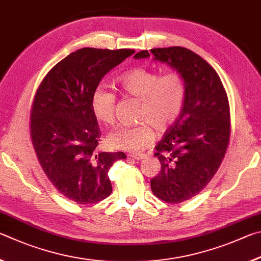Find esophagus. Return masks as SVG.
I'll return each mask as SVG.
<instances>
[{"label":"esophagus","instance_id":"obj_1","mask_svg":"<svg viewBox=\"0 0 261 261\" xmlns=\"http://www.w3.org/2000/svg\"><path fill=\"white\" fill-rule=\"evenodd\" d=\"M128 156L136 159V161H140V159L145 158V154L144 153H130V154H128Z\"/></svg>","mask_w":261,"mask_h":261}]
</instances>
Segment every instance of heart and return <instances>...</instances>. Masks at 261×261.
Masks as SVG:
<instances>
[{"mask_svg": "<svg viewBox=\"0 0 261 261\" xmlns=\"http://www.w3.org/2000/svg\"><path fill=\"white\" fill-rule=\"evenodd\" d=\"M122 89L142 100L135 126H121L108 136L114 149L139 151L152 143L153 128L164 133L174 125L184 109L186 81L180 73L168 72L161 75L156 71L138 67L120 76ZM117 96L107 85L96 87L91 96V109L96 118L108 125L116 121Z\"/></svg>", "mask_w": 261, "mask_h": 261, "instance_id": "b5f03b06", "label": "heart"}]
</instances>
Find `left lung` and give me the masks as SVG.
<instances>
[{
  "mask_svg": "<svg viewBox=\"0 0 261 261\" xmlns=\"http://www.w3.org/2000/svg\"><path fill=\"white\" fill-rule=\"evenodd\" d=\"M186 81V100L179 119L156 145L161 172L151 190L164 202L177 204L199 194L216 174L230 136L229 103L216 70L197 54L182 47L150 50ZM142 50L134 58H148Z\"/></svg>",
  "mask_w": 261,
  "mask_h": 261,
  "instance_id": "obj_1",
  "label": "left lung"
}]
</instances>
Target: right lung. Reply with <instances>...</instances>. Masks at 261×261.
Returning a JSON list of instances; mask_svg holds the SVG:
<instances>
[{
  "label": "right lung",
  "instance_id": "add662e5",
  "mask_svg": "<svg viewBox=\"0 0 261 261\" xmlns=\"http://www.w3.org/2000/svg\"><path fill=\"white\" fill-rule=\"evenodd\" d=\"M135 51L82 48L57 63L41 82L31 111V138L45 175L76 204L112 193L108 172L123 152H99L91 96L103 76Z\"/></svg>",
  "mask_w": 261,
  "mask_h": 261
}]
</instances>
